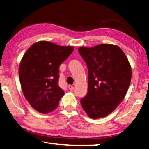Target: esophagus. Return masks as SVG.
<instances>
[{
	"label": "esophagus",
	"mask_w": 149,
	"mask_h": 149,
	"mask_svg": "<svg viewBox=\"0 0 149 149\" xmlns=\"http://www.w3.org/2000/svg\"><path fill=\"white\" fill-rule=\"evenodd\" d=\"M68 88H69V90H70V91H73V88H73V86H72V85H69Z\"/></svg>",
	"instance_id": "34e87169"
}]
</instances>
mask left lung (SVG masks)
Listing matches in <instances>:
<instances>
[{"label":"left lung","mask_w":149,"mask_h":149,"mask_svg":"<svg viewBox=\"0 0 149 149\" xmlns=\"http://www.w3.org/2000/svg\"><path fill=\"white\" fill-rule=\"evenodd\" d=\"M78 52L88 67V92L80 100L91 118L108 116L122 102L130 86L132 68L117 45L100 44L81 47Z\"/></svg>","instance_id":"left-lung-1"}]
</instances>
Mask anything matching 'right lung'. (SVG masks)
<instances>
[{
    "label": "right lung",
    "instance_id": "obj_1",
    "mask_svg": "<svg viewBox=\"0 0 149 149\" xmlns=\"http://www.w3.org/2000/svg\"><path fill=\"white\" fill-rule=\"evenodd\" d=\"M72 46H61L46 41L34 43L27 49L19 67L24 95L37 112L55 110L64 95L58 84L59 67L73 52Z\"/></svg>",
    "mask_w": 149,
    "mask_h": 149
}]
</instances>
